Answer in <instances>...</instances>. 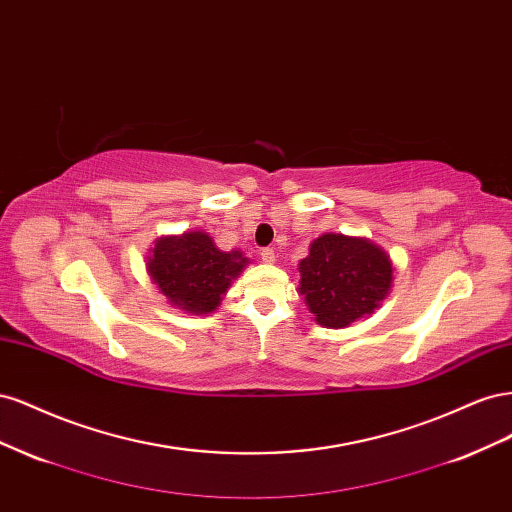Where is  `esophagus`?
<instances>
[{"label":"esophagus","instance_id":"esophagus-1","mask_svg":"<svg viewBox=\"0 0 512 512\" xmlns=\"http://www.w3.org/2000/svg\"><path fill=\"white\" fill-rule=\"evenodd\" d=\"M260 260L267 262V265H273V262H275V252L271 250V247H265V250H260Z\"/></svg>","mask_w":512,"mask_h":512}]
</instances>
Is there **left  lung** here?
Instances as JSON below:
<instances>
[{
    "label": "left lung",
    "mask_w": 512,
    "mask_h": 512,
    "mask_svg": "<svg viewBox=\"0 0 512 512\" xmlns=\"http://www.w3.org/2000/svg\"><path fill=\"white\" fill-rule=\"evenodd\" d=\"M299 273V292L327 329H344L374 314L393 286L389 254L369 239L342 232H327L309 245Z\"/></svg>",
    "instance_id": "8db88e82"
}]
</instances>
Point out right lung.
<instances>
[{
	"mask_svg": "<svg viewBox=\"0 0 512 512\" xmlns=\"http://www.w3.org/2000/svg\"><path fill=\"white\" fill-rule=\"evenodd\" d=\"M247 262L239 250L222 252L207 232L194 230L160 237L147 256V271L170 305L198 316L218 309Z\"/></svg>",
	"mask_w": 512,
	"mask_h": 512,
	"instance_id": "1",
	"label": "right lung"
}]
</instances>
